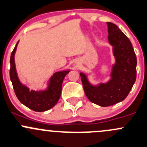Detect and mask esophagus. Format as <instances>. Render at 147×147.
Instances as JSON below:
<instances>
[{
	"label": "esophagus",
	"instance_id": "obj_1",
	"mask_svg": "<svg viewBox=\"0 0 147 147\" xmlns=\"http://www.w3.org/2000/svg\"><path fill=\"white\" fill-rule=\"evenodd\" d=\"M76 64H77V63H76Z\"/></svg>",
	"mask_w": 147,
	"mask_h": 147
}]
</instances>
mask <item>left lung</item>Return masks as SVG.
Segmentation results:
<instances>
[{
  "label": "left lung",
  "mask_w": 147,
  "mask_h": 147,
  "mask_svg": "<svg viewBox=\"0 0 147 147\" xmlns=\"http://www.w3.org/2000/svg\"><path fill=\"white\" fill-rule=\"evenodd\" d=\"M109 43L112 46L115 62L111 66L107 82L93 84L88 74L80 73L86 96L100 107L112 106L123 101L136 78V57L129 39L117 25L107 22ZM91 75V74H89Z\"/></svg>",
  "instance_id": "8db88e82"
}]
</instances>
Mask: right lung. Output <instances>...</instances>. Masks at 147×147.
Returning a JSON list of instances; mask_svg holds the SVG:
<instances>
[{"label":"right lung","mask_w":147,"mask_h":147,"mask_svg":"<svg viewBox=\"0 0 147 147\" xmlns=\"http://www.w3.org/2000/svg\"><path fill=\"white\" fill-rule=\"evenodd\" d=\"M18 42L16 45L11 56L10 78L13 84L17 98L24 105L33 111L42 112L53 108L61 97L62 84L65 76L70 72V69L56 71L50 77L46 83V88L37 91L30 90L19 80L15 63V54Z\"/></svg>","instance_id":"obj_1"}]
</instances>
